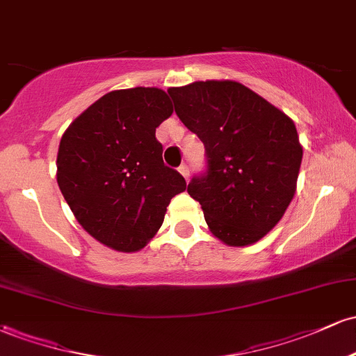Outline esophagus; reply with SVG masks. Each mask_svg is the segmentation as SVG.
I'll list each match as a JSON object with an SVG mask.
<instances>
[{
	"label": "esophagus",
	"mask_w": 356,
	"mask_h": 356,
	"mask_svg": "<svg viewBox=\"0 0 356 356\" xmlns=\"http://www.w3.org/2000/svg\"><path fill=\"white\" fill-rule=\"evenodd\" d=\"M179 172H181L182 175H184V179H186V181H189V165L187 164H182L181 167H179Z\"/></svg>",
	"instance_id": "obj_1"
}]
</instances>
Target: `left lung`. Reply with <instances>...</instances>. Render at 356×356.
<instances>
[{
  "instance_id": "left-lung-1",
  "label": "left lung",
  "mask_w": 356,
  "mask_h": 356,
  "mask_svg": "<svg viewBox=\"0 0 356 356\" xmlns=\"http://www.w3.org/2000/svg\"><path fill=\"white\" fill-rule=\"evenodd\" d=\"M182 124L202 140L207 169L187 186L207 226L229 246H248L283 218L296 191L303 147L286 113L232 80L167 90Z\"/></svg>"
}]
</instances>
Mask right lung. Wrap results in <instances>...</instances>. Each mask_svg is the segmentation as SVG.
Masks as SVG:
<instances>
[{
  "instance_id": "obj_1",
  "label": "right lung",
  "mask_w": 356,
  "mask_h": 356,
  "mask_svg": "<svg viewBox=\"0 0 356 356\" xmlns=\"http://www.w3.org/2000/svg\"><path fill=\"white\" fill-rule=\"evenodd\" d=\"M172 115L164 90H113L72 122L60 140L56 181L92 238L122 252L161 229L186 181L162 161L155 129Z\"/></svg>"
}]
</instances>
